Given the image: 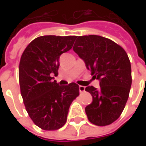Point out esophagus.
Returning <instances> with one entry per match:
<instances>
[{
	"label": "esophagus",
	"mask_w": 146,
	"mask_h": 146,
	"mask_svg": "<svg viewBox=\"0 0 146 146\" xmlns=\"http://www.w3.org/2000/svg\"><path fill=\"white\" fill-rule=\"evenodd\" d=\"M79 91L80 93H83V92H85V88L84 86H79Z\"/></svg>",
	"instance_id": "1"
}]
</instances>
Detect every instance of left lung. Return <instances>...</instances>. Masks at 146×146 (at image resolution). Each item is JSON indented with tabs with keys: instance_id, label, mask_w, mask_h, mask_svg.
Wrapping results in <instances>:
<instances>
[{
	"instance_id": "1",
	"label": "left lung",
	"mask_w": 146,
	"mask_h": 146,
	"mask_svg": "<svg viewBox=\"0 0 146 146\" xmlns=\"http://www.w3.org/2000/svg\"><path fill=\"white\" fill-rule=\"evenodd\" d=\"M73 51L91 70L100 88L86 87L92 102L85 107L89 121L106 126L119 118L128 99L131 67L126 51L110 39L97 35L76 36Z\"/></svg>"
}]
</instances>
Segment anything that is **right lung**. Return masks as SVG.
Wrapping results in <instances>:
<instances>
[{"instance_id":"obj_1","label":"right lung","mask_w":146,"mask_h":146,"mask_svg":"<svg viewBox=\"0 0 146 146\" xmlns=\"http://www.w3.org/2000/svg\"><path fill=\"white\" fill-rule=\"evenodd\" d=\"M76 36H41L22 54L19 68L21 95L27 113L43 130L54 131L66 123L72 102L79 95L76 83L59 86L57 76L61 54L70 51Z\"/></svg>"}]
</instances>
